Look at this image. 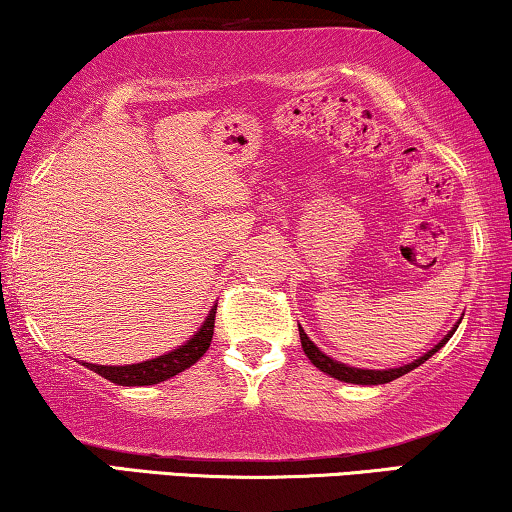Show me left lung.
<instances>
[{
	"mask_svg": "<svg viewBox=\"0 0 512 512\" xmlns=\"http://www.w3.org/2000/svg\"><path fill=\"white\" fill-rule=\"evenodd\" d=\"M461 324V321H457V326ZM457 326L452 328L450 333L445 335L443 340L438 342L436 347L433 349H429V352H426L424 356H419V359H415L412 363H408V366H401V368H389V370H366V368H352V366H347V363H340V361H333L331 356H326L324 352H321V349L314 345V342L307 338V333L303 331V328H300V345H303V352L307 354V359H310L314 366H317L319 370H324L326 375H331V377H335V380H340V382H352V384H387V382H391V380H396V377H401V375H408L410 370H415L417 366H422V363L426 361V359H431L433 354L438 352L440 347L445 345L447 340L452 338V333L457 331Z\"/></svg>",
	"mask_w": 512,
	"mask_h": 512,
	"instance_id": "obj_1",
	"label": "left lung"
}]
</instances>
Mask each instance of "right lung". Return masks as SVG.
Instances as JSON below:
<instances>
[{
    "label": "right lung",
    "mask_w": 512,
    "mask_h": 512,
    "mask_svg": "<svg viewBox=\"0 0 512 512\" xmlns=\"http://www.w3.org/2000/svg\"><path fill=\"white\" fill-rule=\"evenodd\" d=\"M214 317L216 305L212 307V312L207 314V319L202 321L198 333H195L191 340L184 342V345L177 349H172V352L156 356V359L132 363V366H95V363H88V368L93 370V373L102 375L104 380L121 384V387H149V384L170 380V377L179 375L181 370L191 368L193 363L207 352L209 345H212Z\"/></svg>",
    "instance_id": "obj_1"
}]
</instances>
